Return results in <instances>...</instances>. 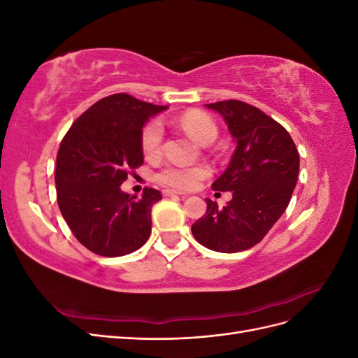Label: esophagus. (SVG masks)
<instances>
[{"label": "esophagus", "mask_w": 358, "mask_h": 358, "mask_svg": "<svg viewBox=\"0 0 358 358\" xmlns=\"http://www.w3.org/2000/svg\"><path fill=\"white\" fill-rule=\"evenodd\" d=\"M182 192L176 191V189H162V196L164 197H171V196H180Z\"/></svg>", "instance_id": "34e87169"}]
</instances>
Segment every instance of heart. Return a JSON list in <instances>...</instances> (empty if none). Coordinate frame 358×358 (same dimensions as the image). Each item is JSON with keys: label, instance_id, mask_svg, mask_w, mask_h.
I'll use <instances>...</instances> for the list:
<instances>
[{"label": "heart", "instance_id": "1", "mask_svg": "<svg viewBox=\"0 0 358 358\" xmlns=\"http://www.w3.org/2000/svg\"><path fill=\"white\" fill-rule=\"evenodd\" d=\"M179 125L185 129L189 137L201 145H209L218 136L212 119L201 112H187L178 119ZM162 127L159 122H149L142 134V148L148 158L159 155L162 146ZM210 176V169L206 164L199 166H175L169 164L157 173V182L176 189H194L201 180Z\"/></svg>", "mask_w": 358, "mask_h": 358}]
</instances>
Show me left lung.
Segmentation results:
<instances>
[{
	"mask_svg": "<svg viewBox=\"0 0 358 358\" xmlns=\"http://www.w3.org/2000/svg\"><path fill=\"white\" fill-rule=\"evenodd\" d=\"M204 106L224 117L236 142L229 167L212 183L215 191H231L233 199L222 209L206 199L208 209L191 231L212 251L241 252L262 242L285 212L300 157L287 129L257 107L239 100Z\"/></svg>",
	"mask_w": 358,
	"mask_h": 358,
	"instance_id": "8db88e82",
	"label": "left lung"
}]
</instances>
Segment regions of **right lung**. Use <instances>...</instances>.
<instances>
[{
  "label": "right lung",
  "instance_id": "right-lung-1",
  "mask_svg": "<svg viewBox=\"0 0 358 358\" xmlns=\"http://www.w3.org/2000/svg\"><path fill=\"white\" fill-rule=\"evenodd\" d=\"M166 109L113 94L82 113L62 138L55 167L59 210L76 239L96 255L122 257L149 239L161 192L145 188L137 197L121 185L143 164V125Z\"/></svg>",
  "mask_w": 358,
  "mask_h": 358
}]
</instances>
